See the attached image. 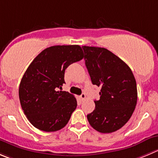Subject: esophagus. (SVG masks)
I'll use <instances>...</instances> for the list:
<instances>
[{"label": "esophagus", "mask_w": 158, "mask_h": 158, "mask_svg": "<svg viewBox=\"0 0 158 158\" xmlns=\"http://www.w3.org/2000/svg\"><path fill=\"white\" fill-rule=\"evenodd\" d=\"M85 98H86V95H85V93H82V94L80 95V98H81V101L85 100Z\"/></svg>", "instance_id": "obj_1"}]
</instances>
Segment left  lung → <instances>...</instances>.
Returning a JSON list of instances; mask_svg holds the SVG:
<instances>
[{
    "mask_svg": "<svg viewBox=\"0 0 158 158\" xmlns=\"http://www.w3.org/2000/svg\"><path fill=\"white\" fill-rule=\"evenodd\" d=\"M93 85L100 87V99L87 115L90 125L102 133L119 130L129 121L137 102L136 82L131 69L107 49L82 46Z\"/></svg>",
    "mask_w": 158,
    "mask_h": 158,
    "instance_id": "left-lung-1",
    "label": "left lung"
}]
</instances>
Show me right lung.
Listing matches in <instances>:
<instances>
[{
    "label": "right lung",
    "instance_id": "1",
    "mask_svg": "<svg viewBox=\"0 0 158 158\" xmlns=\"http://www.w3.org/2000/svg\"><path fill=\"white\" fill-rule=\"evenodd\" d=\"M78 45L53 46L42 51L30 64L19 85V100L35 128L55 132L64 128L76 109L73 94L61 89L69 65L83 59Z\"/></svg>",
    "mask_w": 158,
    "mask_h": 158
}]
</instances>
